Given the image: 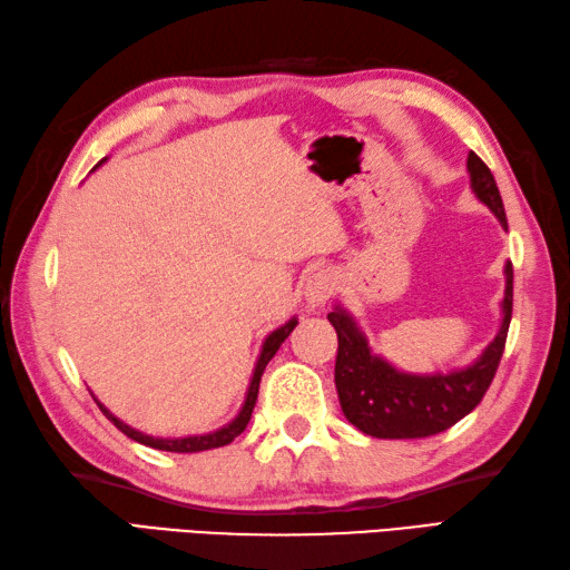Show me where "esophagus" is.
Returning a JSON list of instances; mask_svg holds the SVG:
<instances>
[{
    "label": "esophagus",
    "mask_w": 570,
    "mask_h": 570,
    "mask_svg": "<svg viewBox=\"0 0 570 570\" xmlns=\"http://www.w3.org/2000/svg\"><path fill=\"white\" fill-rule=\"evenodd\" d=\"M336 289V277L330 271H320L315 273L307 281L305 287V297H307V305L309 307H322L324 302H327Z\"/></svg>",
    "instance_id": "34e87169"
}]
</instances>
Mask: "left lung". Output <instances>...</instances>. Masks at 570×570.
Returning <instances> with one entry per match:
<instances>
[{
	"label": "left lung",
	"instance_id": "8db88e82",
	"mask_svg": "<svg viewBox=\"0 0 570 570\" xmlns=\"http://www.w3.org/2000/svg\"><path fill=\"white\" fill-rule=\"evenodd\" d=\"M468 169L472 189L492 208L507 228V214L502 196L490 167L470 153ZM514 305V268L507 263V289H504V320L499 334L487 346L478 362L450 371V374L413 376L401 374L383 358L368 352L364 334L358 332L354 320L336 307L327 320L336 330L340 350H336L334 383L340 393L346 421L371 438L383 440H411L428 438L448 431L474 411L484 399L487 389L502 362L509 322Z\"/></svg>",
	"mask_w": 570,
	"mask_h": 570
}]
</instances>
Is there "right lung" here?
I'll use <instances>...</instances> for the list:
<instances>
[{
	"mask_svg": "<svg viewBox=\"0 0 570 570\" xmlns=\"http://www.w3.org/2000/svg\"><path fill=\"white\" fill-rule=\"evenodd\" d=\"M98 165H100V161H98ZM295 327H297V320H289L287 324H283L281 330H275V332L268 336V340H265L261 358H258V366H255V374H253V379H250L246 403H243V409H240L236 421L228 423L226 428H220V431H216V433L194 435V438H177V440L153 438V435L139 433V431H135V428H130V425H125L122 421H118V417H115L100 401H96V403H98V409L102 411V415H106L108 421H110L115 428H118L120 433H125L127 438H132V440H137V443H142V445H147V448L167 450V452H202V450L224 448V445H228V443H234V438L240 435L243 431H246V425H248V421H250V413H253V405H255V401H258V386H261L263 371H265V366H268V362L275 356V352L281 350V344L287 340L289 332H293Z\"/></svg>",
	"mask_w": 570,
	"mask_h": 570,
	"instance_id": "1",
	"label": "right lung"
}]
</instances>
